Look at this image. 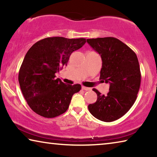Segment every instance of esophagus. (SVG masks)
<instances>
[{"label": "esophagus", "mask_w": 157, "mask_h": 157, "mask_svg": "<svg viewBox=\"0 0 157 157\" xmlns=\"http://www.w3.org/2000/svg\"><path fill=\"white\" fill-rule=\"evenodd\" d=\"M82 89L84 90V91H90V90H91V88H89V87H86V86H82Z\"/></svg>", "instance_id": "34e87169"}]
</instances>
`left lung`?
Listing matches in <instances>:
<instances>
[{
    "label": "left lung",
    "instance_id": "obj_1",
    "mask_svg": "<svg viewBox=\"0 0 157 157\" xmlns=\"http://www.w3.org/2000/svg\"><path fill=\"white\" fill-rule=\"evenodd\" d=\"M86 41L102 59L100 79L109 84V91L106 95L93 89L98 98L88 106L89 110L100 121L118 120L132 107L139 91L141 75L137 56L114 37L89 39Z\"/></svg>",
    "mask_w": 157,
    "mask_h": 157
}]
</instances>
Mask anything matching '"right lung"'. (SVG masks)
Listing matches in <instances>:
<instances>
[{
    "mask_svg": "<svg viewBox=\"0 0 157 157\" xmlns=\"http://www.w3.org/2000/svg\"><path fill=\"white\" fill-rule=\"evenodd\" d=\"M86 39L48 37L37 41L26 53L18 73V82L32 110L45 118H55L66 112L80 84H66L55 74L67 66L73 51Z\"/></svg>",
    "mask_w": 157,
    "mask_h": 157,
    "instance_id": "add662e5",
    "label": "right lung"
}]
</instances>
